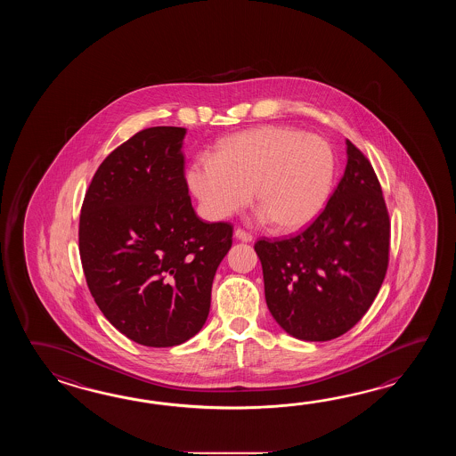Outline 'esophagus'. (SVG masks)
Listing matches in <instances>:
<instances>
[{
    "instance_id": "obj_1",
    "label": "esophagus",
    "mask_w": 456,
    "mask_h": 456,
    "mask_svg": "<svg viewBox=\"0 0 456 456\" xmlns=\"http://www.w3.org/2000/svg\"><path fill=\"white\" fill-rule=\"evenodd\" d=\"M234 238L238 240V241L242 242H251L252 241V236L249 234V232H242V230H234Z\"/></svg>"
}]
</instances>
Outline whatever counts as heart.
<instances>
[{
	"label": "heart",
	"mask_w": 456,
	"mask_h": 456,
	"mask_svg": "<svg viewBox=\"0 0 456 456\" xmlns=\"http://www.w3.org/2000/svg\"><path fill=\"white\" fill-rule=\"evenodd\" d=\"M336 175L330 143L298 128L264 126L222 140L215 156H197L185 179L207 215L224 220L249 204L261 205L262 224L298 232L328 204Z\"/></svg>",
	"instance_id": "1"
}]
</instances>
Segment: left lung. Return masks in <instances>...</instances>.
Returning a JSON list of instances; mask_svg holds the SVG:
<instances>
[{"label": "left lung", "mask_w": 456, "mask_h": 456, "mask_svg": "<svg viewBox=\"0 0 456 456\" xmlns=\"http://www.w3.org/2000/svg\"><path fill=\"white\" fill-rule=\"evenodd\" d=\"M347 166L322 214L290 240L256 242L265 303L291 338L336 339L369 311L385 279L389 216L379 179L346 140Z\"/></svg>", "instance_id": "left-lung-1"}]
</instances>
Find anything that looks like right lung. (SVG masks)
<instances>
[{
    "instance_id": "add662e5",
    "label": "right lung",
    "mask_w": 456,
    "mask_h": 456,
    "mask_svg": "<svg viewBox=\"0 0 456 456\" xmlns=\"http://www.w3.org/2000/svg\"><path fill=\"white\" fill-rule=\"evenodd\" d=\"M185 128L151 126L99 166L79 216L87 287L109 322L146 347H175L207 321L232 224H205L184 177Z\"/></svg>"
}]
</instances>
